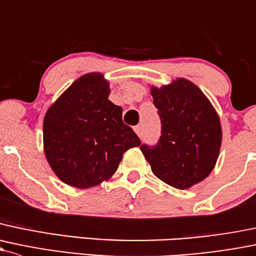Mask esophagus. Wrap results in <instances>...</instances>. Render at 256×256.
Wrapping results in <instances>:
<instances>
[{"instance_id": "obj_1", "label": "esophagus", "mask_w": 256, "mask_h": 256, "mask_svg": "<svg viewBox=\"0 0 256 256\" xmlns=\"http://www.w3.org/2000/svg\"><path fill=\"white\" fill-rule=\"evenodd\" d=\"M134 130H135V132H136L138 136L142 135V126H141V125L135 126V128H134Z\"/></svg>"}]
</instances>
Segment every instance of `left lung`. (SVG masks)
<instances>
[{
    "label": "left lung",
    "mask_w": 256,
    "mask_h": 256,
    "mask_svg": "<svg viewBox=\"0 0 256 256\" xmlns=\"http://www.w3.org/2000/svg\"><path fill=\"white\" fill-rule=\"evenodd\" d=\"M150 94L162 130L157 144L140 148L156 176L176 189H188L208 176L217 162L220 118L200 88L188 80L152 87Z\"/></svg>",
    "instance_id": "obj_1"
}]
</instances>
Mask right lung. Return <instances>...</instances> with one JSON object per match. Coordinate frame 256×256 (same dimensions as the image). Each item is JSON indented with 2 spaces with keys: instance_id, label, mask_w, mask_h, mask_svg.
I'll list each match as a JSON object with an SVG mask.
<instances>
[{
  "instance_id": "add662e5",
  "label": "right lung",
  "mask_w": 256,
  "mask_h": 256,
  "mask_svg": "<svg viewBox=\"0 0 256 256\" xmlns=\"http://www.w3.org/2000/svg\"><path fill=\"white\" fill-rule=\"evenodd\" d=\"M109 83L100 74L74 80L48 110L44 150L55 174L71 186L87 189L109 179L122 154L141 144L122 122V109L108 99Z\"/></svg>"
}]
</instances>
